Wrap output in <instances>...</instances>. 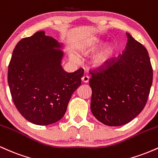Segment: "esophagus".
Returning a JSON list of instances; mask_svg holds the SVG:
<instances>
[{
	"instance_id": "1",
	"label": "esophagus",
	"mask_w": 158,
	"mask_h": 158,
	"mask_svg": "<svg viewBox=\"0 0 158 158\" xmlns=\"http://www.w3.org/2000/svg\"><path fill=\"white\" fill-rule=\"evenodd\" d=\"M81 81L83 83H88L89 81V77L88 76H84V77L81 78Z\"/></svg>"
}]
</instances>
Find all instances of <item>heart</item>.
Wrapping results in <instances>:
<instances>
[{
    "instance_id": "heart-1",
    "label": "heart",
    "mask_w": 158,
    "mask_h": 158,
    "mask_svg": "<svg viewBox=\"0 0 158 158\" xmlns=\"http://www.w3.org/2000/svg\"><path fill=\"white\" fill-rule=\"evenodd\" d=\"M102 42L98 39L90 40L88 42L81 44L78 49V52L81 56H88L89 54L95 51L100 46ZM113 44H109L103 47L100 50H99L91 56L90 59V65L93 68H102L107 64L109 61V59L114 51ZM70 59L72 61L77 62L79 61V57L75 54L70 55Z\"/></svg>"
}]
</instances>
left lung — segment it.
<instances>
[{"instance_id": "8db88e82", "label": "left lung", "mask_w": 158, "mask_h": 158, "mask_svg": "<svg viewBox=\"0 0 158 158\" xmlns=\"http://www.w3.org/2000/svg\"><path fill=\"white\" fill-rule=\"evenodd\" d=\"M126 36L122 55L108 61L106 69L90 72V109L106 126H123L135 119L146 106L152 84L147 50L128 32Z\"/></svg>"}]
</instances>
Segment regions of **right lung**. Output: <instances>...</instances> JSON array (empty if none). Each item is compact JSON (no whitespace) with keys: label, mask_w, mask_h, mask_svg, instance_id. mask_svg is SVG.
I'll return each mask as SVG.
<instances>
[{"label":"right lung","mask_w":158,"mask_h":158,"mask_svg":"<svg viewBox=\"0 0 158 158\" xmlns=\"http://www.w3.org/2000/svg\"><path fill=\"white\" fill-rule=\"evenodd\" d=\"M64 44L39 31L16 44L8 69L12 101L29 122L47 126L66 112L70 97L81 85L84 70L68 73L61 66Z\"/></svg>","instance_id":"obj_1"}]
</instances>
